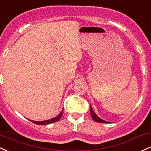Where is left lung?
Returning <instances> with one entry per match:
<instances>
[{
  "mask_svg": "<svg viewBox=\"0 0 151 151\" xmlns=\"http://www.w3.org/2000/svg\"><path fill=\"white\" fill-rule=\"evenodd\" d=\"M90 114H91L92 118H93V119L94 120L95 122H99V123H110V122H106V121H105V120H103V119H101V118H99V117L96 115V113L93 111V108H92L91 106H90Z\"/></svg>",
  "mask_w": 151,
  "mask_h": 151,
  "instance_id": "left-lung-1",
  "label": "left lung"
}]
</instances>
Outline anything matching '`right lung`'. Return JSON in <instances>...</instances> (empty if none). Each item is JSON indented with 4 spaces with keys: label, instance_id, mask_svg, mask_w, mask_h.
I'll return each instance as SVG.
<instances>
[{
    "label": "right lung",
    "instance_id": "1",
    "mask_svg": "<svg viewBox=\"0 0 151 151\" xmlns=\"http://www.w3.org/2000/svg\"><path fill=\"white\" fill-rule=\"evenodd\" d=\"M63 116V109H62V111H61L60 112V114H58V115H57L56 116L53 117V118L50 119L45 120V121H40V122L32 121V120H30V122H33V123L36 124H38V125H40V124H49L54 123V122H58V120H59L61 118V116Z\"/></svg>",
    "mask_w": 151,
    "mask_h": 151
}]
</instances>
